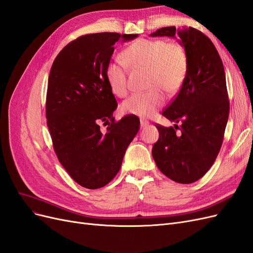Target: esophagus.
<instances>
[{"instance_id": "obj_1", "label": "esophagus", "mask_w": 253, "mask_h": 253, "mask_svg": "<svg viewBox=\"0 0 253 253\" xmlns=\"http://www.w3.org/2000/svg\"><path fill=\"white\" fill-rule=\"evenodd\" d=\"M140 126H142V127H147V126H150V122L148 121V120H145V119H140Z\"/></svg>"}]
</instances>
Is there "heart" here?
I'll return each mask as SVG.
<instances>
[{
  "mask_svg": "<svg viewBox=\"0 0 253 253\" xmlns=\"http://www.w3.org/2000/svg\"><path fill=\"white\" fill-rule=\"evenodd\" d=\"M122 61L133 68L148 67L147 86L144 93H137L122 103L126 114L148 117L165 102V93H177L185 82L189 71V59L185 47L178 42L163 39H138L121 51ZM105 78L115 95L125 97L128 93L127 72L118 61H111L105 67Z\"/></svg>",
  "mask_w": 253,
  "mask_h": 253,
  "instance_id": "b5f03b06",
  "label": "heart"
}]
</instances>
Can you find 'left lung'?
<instances>
[{"mask_svg":"<svg viewBox=\"0 0 253 253\" xmlns=\"http://www.w3.org/2000/svg\"><path fill=\"white\" fill-rule=\"evenodd\" d=\"M165 36L179 37L188 55L189 71L179 93L162 113L180 126L156 125L159 138L152 155L167 177L191 183L209 171L223 143L230 109L225 70L214 44L200 30L169 26L151 34Z\"/></svg>","mask_w":253,"mask_h":253,"instance_id":"left-lung-1","label":"left lung"}]
</instances>
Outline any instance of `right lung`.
I'll return each instance as SVG.
<instances>
[{"mask_svg": "<svg viewBox=\"0 0 253 253\" xmlns=\"http://www.w3.org/2000/svg\"><path fill=\"white\" fill-rule=\"evenodd\" d=\"M137 35L99 33L81 36L61 50L51 65L46 119L53 150L71 177L87 189L102 188L116 176L140 121L113 117L117 101L105 67L119 39ZM108 125L104 132L100 124Z\"/></svg>", "mask_w": 253, "mask_h": 253, "instance_id": "right-lung-1", "label": "right lung"}]
</instances>
